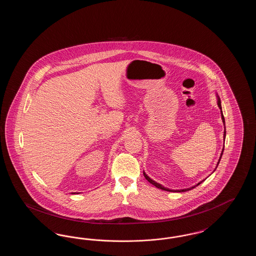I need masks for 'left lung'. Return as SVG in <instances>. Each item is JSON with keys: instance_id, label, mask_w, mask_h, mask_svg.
<instances>
[{"instance_id": "left-lung-1", "label": "left lung", "mask_w": 256, "mask_h": 256, "mask_svg": "<svg viewBox=\"0 0 256 256\" xmlns=\"http://www.w3.org/2000/svg\"><path fill=\"white\" fill-rule=\"evenodd\" d=\"M217 104H218V106H219L220 110V116H222V122H224V148H222V154H220V156L219 161H218V163H217V166H216V168H215V170L217 169V167H218V165H219L220 160L222 158V152H224V139H226V122H224V114H222V104H220V100L219 96L217 95ZM213 170V172H214ZM143 174H144V176L146 178V180L148 182L150 183H152V185H154L156 187H158L159 189H161V190H164V191H168V192H186V191H189V190H192L193 188H195L196 186H198V185H200V183L204 182L206 180H202V182H200L198 183H196V185L194 186H192V187H190V188H186V189H180V190H172V189H169V188H166V187H164L163 185H161V184H159V183L156 182H154V180H152L148 176H146V172H143Z\"/></svg>"}]
</instances>
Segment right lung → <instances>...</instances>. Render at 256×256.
Returning <instances> with one entry per match:
<instances>
[{
	"mask_svg": "<svg viewBox=\"0 0 256 256\" xmlns=\"http://www.w3.org/2000/svg\"><path fill=\"white\" fill-rule=\"evenodd\" d=\"M76 194H78V193H76Z\"/></svg>",
	"mask_w": 256,
	"mask_h": 256,
	"instance_id": "add662e5",
	"label": "right lung"
}]
</instances>
